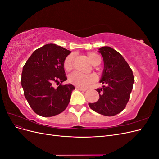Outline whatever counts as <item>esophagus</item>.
I'll use <instances>...</instances> for the list:
<instances>
[{
    "label": "esophagus",
    "mask_w": 159,
    "mask_h": 159,
    "mask_svg": "<svg viewBox=\"0 0 159 159\" xmlns=\"http://www.w3.org/2000/svg\"><path fill=\"white\" fill-rule=\"evenodd\" d=\"M75 89H78V90H80V91H84L87 90V89H86V88H80V87H75Z\"/></svg>",
    "instance_id": "obj_1"
}]
</instances>
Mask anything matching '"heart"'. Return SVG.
Instances as JSON below:
<instances>
[{"label": "heart", "mask_w": 159, "mask_h": 159, "mask_svg": "<svg viewBox=\"0 0 159 159\" xmlns=\"http://www.w3.org/2000/svg\"><path fill=\"white\" fill-rule=\"evenodd\" d=\"M88 58L90 63L95 66L100 60L98 55L95 53H88L87 54ZM73 54H70L66 57L64 61V68L66 71H70L73 68ZM97 80V77L93 74H83L79 72H73L68 77L70 82L78 87H86L91 83H93Z\"/></svg>", "instance_id": "1"}]
</instances>
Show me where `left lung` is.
Returning a JSON list of instances; mask_svg holds the SVG:
<instances>
[{"label":"left lung","instance_id":"left-lung-1","mask_svg":"<svg viewBox=\"0 0 159 159\" xmlns=\"http://www.w3.org/2000/svg\"><path fill=\"white\" fill-rule=\"evenodd\" d=\"M99 52L104 63L100 83L105 85L96 89L99 99L97 102L89 103V106L99 114L113 116L125 108L134 79L132 70L120 53L109 46L100 48Z\"/></svg>","mask_w":159,"mask_h":159}]
</instances>
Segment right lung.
<instances>
[{"instance_id": "add662e5", "label": "right lung", "mask_w": 159, "mask_h": 159, "mask_svg": "<svg viewBox=\"0 0 159 159\" xmlns=\"http://www.w3.org/2000/svg\"><path fill=\"white\" fill-rule=\"evenodd\" d=\"M71 53L64 48L48 44L36 50L22 69L21 85L28 104L36 114L52 117L66 109L70 103L71 84H59L67 80L64 61Z\"/></svg>"}]
</instances>
